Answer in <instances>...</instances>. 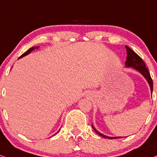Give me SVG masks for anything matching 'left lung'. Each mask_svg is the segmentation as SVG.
Masks as SVG:
<instances>
[{
	"label": "left lung",
	"mask_w": 157,
	"mask_h": 157,
	"mask_svg": "<svg viewBox=\"0 0 157 157\" xmlns=\"http://www.w3.org/2000/svg\"><path fill=\"white\" fill-rule=\"evenodd\" d=\"M126 52H127V56H126V60L125 62V66L126 67H132V69H135L137 71H139L143 77H145V80H147V82H148L149 86L151 88V93L152 94L153 92V81L151 77L150 73H149L148 69H147V67H145V64L143 61L142 58H141L137 53H135L134 51L132 50L131 48H129V47L126 46ZM92 128H93L94 131L96 132V133H97L98 135L101 136V137H105L107 139H117V138H121V137H109V136L105 135L103 134L100 133L99 132H98L97 129L94 128V126L92 124Z\"/></svg>",
	"instance_id": "obj_1"
}]
</instances>
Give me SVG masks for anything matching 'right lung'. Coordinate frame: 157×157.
I'll use <instances>...</instances> for the list:
<instances>
[{
	"label": "right lung",
	"instance_id": "obj_1",
	"mask_svg": "<svg viewBox=\"0 0 157 157\" xmlns=\"http://www.w3.org/2000/svg\"><path fill=\"white\" fill-rule=\"evenodd\" d=\"M38 48H39V47H32L31 48H30L29 50H28L27 51H26L25 52H24V53L22 54V56H20V58H19V59H20V58H22V57H24V56H27V55H28V54H30V53H31V52H32V51H33V50H35V49H38ZM58 132H59V130H58ZM58 132H57V133H58Z\"/></svg>",
	"mask_w": 157,
	"mask_h": 157
}]
</instances>
